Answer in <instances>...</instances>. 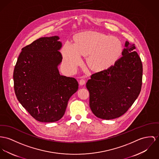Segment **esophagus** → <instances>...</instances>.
Segmentation results:
<instances>
[{
    "instance_id": "34e87169",
    "label": "esophagus",
    "mask_w": 159,
    "mask_h": 159,
    "mask_svg": "<svg viewBox=\"0 0 159 159\" xmlns=\"http://www.w3.org/2000/svg\"><path fill=\"white\" fill-rule=\"evenodd\" d=\"M79 84L80 85H84L85 84V80L84 79H82L80 80L79 81Z\"/></svg>"
}]
</instances>
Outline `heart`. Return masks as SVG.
I'll list each match as a JSON object with an SVG mask.
<instances>
[{
  "label": "heart",
  "instance_id": "obj_1",
  "mask_svg": "<svg viewBox=\"0 0 159 159\" xmlns=\"http://www.w3.org/2000/svg\"><path fill=\"white\" fill-rule=\"evenodd\" d=\"M123 47L120 40L98 32L80 34L75 43L67 40L62 48L63 66L68 72H73L82 61V55H88L89 66L95 70L108 68L120 57Z\"/></svg>",
  "mask_w": 159,
  "mask_h": 159
}]
</instances>
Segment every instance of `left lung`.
<instances>
[{
  "mask_svg": "<svg viewBox=\"0 0 159 159\" xmlns=\"http://www.w3.org/2000/svg\"><path fill=\"white\" fill-rule=\"evenodd\" d=\"M122 57L107 70L93 74L86 84L89 107L98 118L120 117L132 106L142 88L143 66L134 44L126 41Z\"/></svg>",
  "mask_w": 159,
  "mask_h": 159,
  "instance_id": "8db88e82",
  "label": "left lung"
}]
</instances>
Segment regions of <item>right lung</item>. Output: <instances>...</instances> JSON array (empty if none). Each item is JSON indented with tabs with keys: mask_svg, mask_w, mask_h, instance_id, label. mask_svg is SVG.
Wrapping results in <instances>:
<instances>
[{
	"mask_svg": "<svg viewBox=\"0 0 159 159\" xmlns=\"http://www.w3.org/2000/svg\"><path fill=\"white\" fill-rule=\"evenodd\" d=\"M57 36L41 37L25 47L13 73L17 100L40 122H54L63 116L70 98L79 88L73 77L61 75L62 56Z\"/></svg>",
	"mask_w": 159,
	"mask_h": 159,
	"instance_id": "right-lung-1",
	"label": "right lung"
}]
</instances>
